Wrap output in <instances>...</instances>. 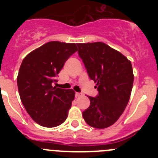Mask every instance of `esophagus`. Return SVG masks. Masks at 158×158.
Masks as SVG:
<instances>
[{
    "instance_id": "34e87169",
    "label": "esophagus",
    "mask_w": 158,
    "mask_h": 158,
    "mask_svg": "<svg viewBox=\"0 0 158 158\" xmlns=\"http://www.w3.org/2000/svg\"><path fill=\"white\" fill-rule=\"evenodd\" d=\"M75 96H76V97H79V96H81V93H75Z\"/></svg>"
}]
</instances>
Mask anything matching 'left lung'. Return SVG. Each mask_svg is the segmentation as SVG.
Instances as JSON below:
<instances>
[{"label":"left lung","instance_id":"1","mask_svg":"<svg viewBox=\"0 0 158 158\" xmlns=\"http://www.w3.org/2000/svg\"><path fill=\"white\" fill-rule=\"evenodd\" d=\"M78 54L98 95L89 96L90 105L82 115L92 127L104 129L115 123L126 108L133 87L131 61L101 42L77 43Z\"/></svg>","mask_w":158,"mask_h":158}]
</instances>
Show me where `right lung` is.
I'll return each mask as SVG.
<instances>
[{"mask_svg": "<svg viewBox=\"0 0 158 158\" xmlns=\"http://www.w3.org/2000/svg\"><path fill=\"white\" fill-rule=\"evenodd\" d=\"M77 51L75 43L52 41L29 53L19 67L17 85L22 104L40 126L55 127L64 123L74 100L73 89L53 86L66 60Z\"/></svg>", "mask_w": 158, "mask_h": 158, "instance_id": "1", "label": "right lung"}]
</instances>
